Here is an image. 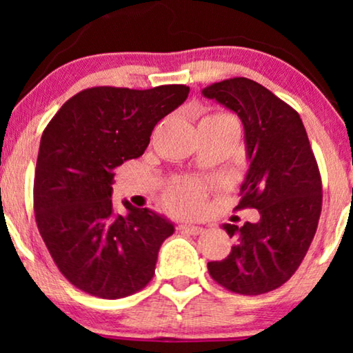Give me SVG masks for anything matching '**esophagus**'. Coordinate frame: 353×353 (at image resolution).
Instances as JSON below:
<instances>
[{"instance_id":"34e87169","label":"esophagus","mask_w":353,"mask_h":353,"mask_svg":"<svg viewBox=\"0 0 353 353\" xmlns=\"http://www.w3.org/2000/svg\"><path fill=\"white\" fill-rule=\"evenodd\" d=\"M178 230H180V231H185V233H190V234H192V236H197V234H202V233H204V228H202V226L188 225V223L178 225Z\"/></svg>"}]
</instances>
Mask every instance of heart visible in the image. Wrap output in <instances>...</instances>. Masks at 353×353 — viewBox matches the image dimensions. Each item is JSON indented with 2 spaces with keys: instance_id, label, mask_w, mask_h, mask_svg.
<instances>
[{
  "instance_id": "heart-1",
  "label": "heart",
  "mask_w": 353,
  "mask_h": 353,
  "mask_svg": "<svg viewBox=\"0 0 353 353\" xmlns=\"http://www.w3.org/2000/svg\"><path fill=\"white\" fill-rule=\"evenodd\" d=\"M210 119H233L230 114L216 112L209 115ZM204 202V186L197 181L181 180L167 190V204L170 209L180 214H196Z\"/></svg>"
}]
</instances>
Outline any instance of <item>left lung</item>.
Returning <instances> with one entry per match:
<instances>
[{
  "label": "left lung",
  "instance_id": "1",
  "mask_svg": "<svg viewBox=\"0 0 353 353\" xmlns=\"http://www.w3.org/2000/svg\"><path fill=\"white\" fill-rule=\"evenodd\" d=\"M243 120L249 170L236 210L257 209V223H226L238 234L209 274L231 292L259 296L283 286L301 267L323 204L320 168L301 115L257 81L236 77L202 90Z\"/></svg>",
  "mask_w": 353,
  "mask_h": 353
}]
</instances>
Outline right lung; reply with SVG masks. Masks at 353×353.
Listing matches in <instances>:
<instances>
[{
  "instance_id": "add662e5",
  "label": "right lung",
  "mask_w": 353,
  "mask_h": 353,
  "mask_svg": "<svg viewBox=\"0 0 353 353\" xmlns=\"http://www.w3.org/2000/svg\"><path fill=\"white\" fill-rule=\"evenodd\" d=\"M186 85L86 88L64 103L41 134L33 210L56 267L77 289L122 299L146 288L173 225L123 201L115 215V168L146 151L161 120L185 103Z\"/></svg>"
}]
</instances>
